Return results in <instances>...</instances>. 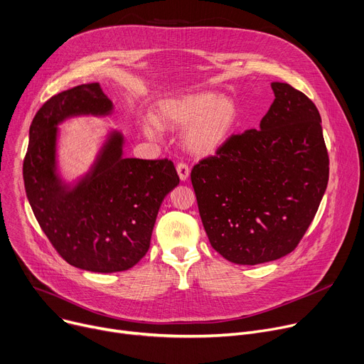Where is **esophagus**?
<instances>
[{
    "mask_svg": "<svg viewBox=\"0 0 364 364\" xmlns=\"http://www.w3.org/2000/svg\"><path fill=\"white\" fill-rule=\"evenodd\" d=\"M176 172H178L179 179H181L182 182H185V181L189 178V173H191L189 167H188L185 163H178V166H176Z\"/></svg>",
    "mask_w": 364,
    "mask_h": 364,
    "instance_id": "1",
    "label": "esophagus"
}]
</instances>
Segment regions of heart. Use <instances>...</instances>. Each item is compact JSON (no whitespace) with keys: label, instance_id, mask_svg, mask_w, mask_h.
I'll list each match as a JSON object with an SVG mask.
<instances>
[{"label":"heart","instance_id":"obj_1","mask_svg":"<svg viewBox=\"0 0 364 364\" xmlns=\"http://www.w3.org/2000/svg\"><path fill=\"white\" fill-rule=\"evenodd\" d=\"M239 121V107L232 97L213 90H195L160 100L153 122L144 124L146 135H156V125L183 129L182 144L197 157H211L228 144Z\"/></svg>","mask_w":364,"mask_h":364}]
</instances>
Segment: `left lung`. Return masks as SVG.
<instances>
[{"mask_svg":"<svg viewBox=\"0 0 364 364\" xmlns=\"http://www.w3.org/2000/svg\"><path fill=\"white\" fill-rule=\"evenodd\" d=\"M274 102L259 129L232 135L191 172L208 240L239 265L286 257L318 211L329 176L321 115L287 82H271Z\"/></svg>","mask_w":364,"mask_h":364,"instance_id":"1","label":"left lung"}]
</instances>
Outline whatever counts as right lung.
<instances>
[{
  "label": "right lung",
  "mask_w": 364,
  "mask_h": 364,
  "mask_svg": "<svg viewBox=\"0 0 364 364\" xmlns=\"http://www.w3.org/2000/svg\"><path fill=\"white\" fill-rule=\"evenodd\" d=\"M112 112L99 82L52 96L32 121L23 161L27 200L52 246L70 265L105 274L129 269L147 254L160 205L179 185L171 160L124 157L118 129L107 132L86 173L73 182L61 178L58 125Z\"/></svg>",
  "instance_id": "obj_1"
}]
</instances>
